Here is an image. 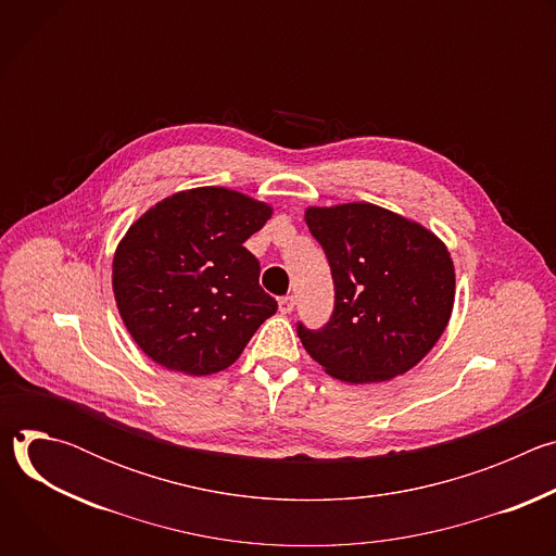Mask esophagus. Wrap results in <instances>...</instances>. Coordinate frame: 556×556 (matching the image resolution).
<instances>
[{
	"label": "esophagus",
	"mask_w": 556,
	"mask_h": 556,
	"mask_svg": "<svg viewBox=\"0 0 556 556\" xmlns=\"http://www.w3.org/2000/svg\"><path fill=\"white\" fill-rule=\"evenodd\" d=\"M294 303H296V301H294L292 294L281 296V299H279V312H281V314H290V312L294 309Z\"/></svg>",
	"instance_id": "obj_1"
}]
</instances>
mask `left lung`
I'll return each instance as SVG.
<instances>
[{
  "instance_id": "obj_1",
  "label": "left lung",
  "mask_w": 556,
  "mask_h": 556,
  "mask_svg": "<svg viewBox=\"0 0 556 556\" xmlns=\"http://www.w3.org/2000/svg\"><path fill=\"white\" fill-rule=\"evenodd\" d=\"M305 224L334 279L330 321L321 330L296 328L305 352L350 384L382 382L416 367L453 312L455 268L444 242L369 202L309 206Z\"/></svg>"
}]
</instances>
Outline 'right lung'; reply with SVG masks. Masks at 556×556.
I'll return each mask as SVG.
<instances>
[{
  "label": "right lung",
  "instance_id": "1",
  "mask_svg": "<svg viewBox=\"0 0 556 556\" xmlns=\"http://www.w3.org/2000/svg\"><path fill=\"white\" fill-rule=\"evenodd\" d=\"M273 206L224 187L178 191L142 213L112 264L121 319L157 365L189 376L230 367L277 312L244 242Z\"/></svg>",
  "mask_w": 556,
  "mask_h": 556
}]
</instances>
